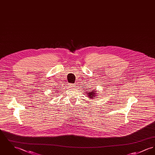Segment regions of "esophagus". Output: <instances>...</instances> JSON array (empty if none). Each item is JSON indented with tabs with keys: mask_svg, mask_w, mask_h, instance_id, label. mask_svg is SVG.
Returning a JSON list of instances; mask_svg holds the SVG:
<instances>
[{
	"mask_svg": "<svg viewBox=\"0 0 155 155\" xmlns=\"http://www.w3.org/2000/svg\"><path fill=\"white\" fill-rule=\"evenodd\" d=\"M75 86H74V84H72V83H69V84H68V87L69 88H73Z\"/></svg>",
	"mask_w": 155,
	"mask_h": 155,
	"instance_id": "obj_1",
	"label": "esophagus"
}]
</instances>
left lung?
I'll return each instance as SVG.
<instances>
[{"mask_svg":"<svg viewBox=\"0 0 155 155\" xmlns=\"http://www.w3.org/2000/svg\"><path fill=\"white\" fill-rule=\"evenodd\" d=\"M86 90L87 91H86L85 94H86V96H88L89 98L93 99L94 98H96L97 97V91H96L95 89H91V88L89 87V88H87Z\"/></svg>","mask_w":155,"mask_h":155,"instance_id":"obj_1","label":"left lung"}]
</instances>
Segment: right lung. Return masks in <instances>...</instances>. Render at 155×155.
<instances>
[{
  "mask_svg": "<svg viewBox=\"0 0 155 155\" xmlns=\"http://www.w3.org/2000/svg\"><path fill=\"white\" fill-rule=\"evenodd\" d=\"M56 91V93H58V92H57V91Z\"/></svg>",
  "mask_w": 155,
  "mask_h": 155,
  "instance_id": "obj_1",
  "label": "right lung"
}]
</instances>
